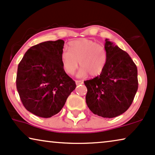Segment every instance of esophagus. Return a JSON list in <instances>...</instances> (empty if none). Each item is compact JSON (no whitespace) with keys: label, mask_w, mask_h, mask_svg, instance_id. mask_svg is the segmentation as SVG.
Instances as JSON below:
<instances>
[{"label":"esophagus","mask_w":155,"mask_h":155,"mask_svg":"<svg viewBox=\"0 0 155 155\" xmlns=\"http://www.w3.org/2000/svg\"><path fill=\"white\" fill-rule=\"evenodd\" d=\"M75 83L77 85H79V84H83V81H82V80H75Z\"/></svg>","instance_id":"34e87169"}]
</instances>
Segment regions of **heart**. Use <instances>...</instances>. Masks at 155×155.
Wrapping results in <instances>:
<instances>
[{
	"instance_id": "1",
	"label": "heart",
	"mask_w": 155,
	"mask_h": 155,
	"mask_svg": "<svg viewBox=\"0 0 155 155\" xmlns=\"http://www.w3.org/2000/svg\"><path fill=\"white\" fill-rule=\"evenodd\" d=\"M69 49L64 48L61 58L64 71L73 74L79 63L81 68L78 73V77H85L89 73L97 76L104 69L107 61V51L104 46L92 40L82 39L71 41Z\"/></svg>"
}]
</instances>
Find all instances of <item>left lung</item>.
<instances>
[{
	"label": "left lung",
	"instance_id": "left-lung-1",
	"mask_svg": "<svg viewBox=\"0 0 155 155\" xmlns=\"http://www.w3.org/2000/svg\"><path fill=\"white\" fill-rule=\"evenodd\" d=\"M107 61L101 74L84 82L86 103L93 114L114 118L126 111L136 94L137 69L130 56L106 39Z\"/></svg>",
	"mask_w": 155,
	"mask_h": 155
}]
</instances>
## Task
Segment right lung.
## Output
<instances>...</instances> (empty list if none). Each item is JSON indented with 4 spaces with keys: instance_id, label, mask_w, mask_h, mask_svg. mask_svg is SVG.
<instances>
[{
    "instance_id": "1",
    "label": "right lung",
    "mask_w": 155,
    "mask_h": 155,
    "mask_svg": "<svg viewBox=\"0 0 155 155\" xmlns=\"http://www.w3.org/2000/svg\"><path fill=\"white\" fill-rule=\"evenodd\" d=\"M64 41H47L31 46L19 63L16 86L27 111L50 118L62 109L76 84L63 69Z\"/></svg>"
}]
</instances>
